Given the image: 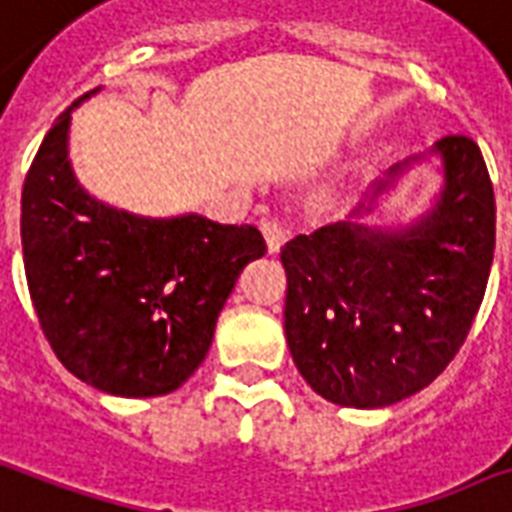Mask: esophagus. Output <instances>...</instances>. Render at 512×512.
I'll return each instance as SVG.
<instances>
[{
    "label": "esophagus",
    "instance_id": "esophagus-1",
    "mask_svg": "<svg viewBox=\"0 0 512 512\" xmlns=\"http://www.w3.org/2000/svg\"><path fill=\"white\" fill-rule=\"evenodd\" d=\"M260 230H263L265 244H268V252H279L287 241V230L279 220H263L260 222Z\"/></svg>",
    "mask_w": 512,
    "mask_h": 512
}]
</instances>
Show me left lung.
<instances>
[{
	"label": "left lung",
	"mask_w": 512,
	"mask_h": 512,
	"mask_svg": "<svg viewBox=\"0 0 512 512\" xmlns=\"http://www.w3.org/2000/svg\"><path fill=\"white\" fill-rule=\"evenodd\" d=\"M429 155L443 187L419 220L360 222L427 155L392 166L351 220L282 249L287 346L306 384L335 405L386 408L421 392L454 360L481 308L497 228L489 169L470 136H443Z\"/></svg>",
	"instance_id": "8db88e82"
}]
</instances>
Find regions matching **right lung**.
Returning <instances> with one entry per match:
<instances>
[{"instance_id":"obj_1","label":"right lung","mask_w":512,"mask_h":512,"mask_svg":"<svg viewBox=\"0 0 512 512\" xmlns=\"http://www.w3.org/2000/svg\"><path fill=\"white\" fill-rule=\"evenodd\" d=\"M99 91L58 115L26 174V282L69 373L107 395H169L204 362L225 300L265 241L255 225L142 217L96 201L69 163V123Z\"/></svg>"}]
</instances>
